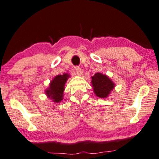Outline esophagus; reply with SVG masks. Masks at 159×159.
<instances>
[{"label": "esophagus", "instance_id": "obj_1", "mask_svg": "<svg viewBox=\"0 0 159 159\" xmlns=\"http://www.w3.org/2000/svg\"><path fill=\"white\" fill-rule=\"evenodd\" d=\"M75 71H76V74H77L78 76L83 75V70L80 69V68H77V69H75Z\"/></svg>", "mask_w": 159, "mask_h": 159}]
</instances>
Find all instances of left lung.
Masks as SVG:
<instances>
[{"instance_id":"1","label":"left lung","mask_w":159,"mask_h":159,"mask_svg":"<svg viewBox=\"0 0 159 159\" xmlns=\"http://www.w3.org/2000/svg\"><path fill=\"white\" fill-rule=\"evenodd\" d=\"M91 84L94 93L96 96L102 98H106L111 93L115 87V82L106 75L102 73L95 74L91 77Z\"/></svg>"}]
</instances>
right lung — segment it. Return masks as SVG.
<instances>
[{"label": "right lung", "instance_id": "right-lung-1", "mask_svg": "<svg viewBox=\"0 0 159 159\" xmlns=\"http://www.w3.org/2000/svg\"><path fill=\"white\" fill-rule=\"evenodd\" d=\"M70 77L69 74L55 76L49 83V88L45 90V94L54 103H60L63 99L65 84Z\"/></svg>", "mask_w": 159, "mask_h": 159}]
</instances>
